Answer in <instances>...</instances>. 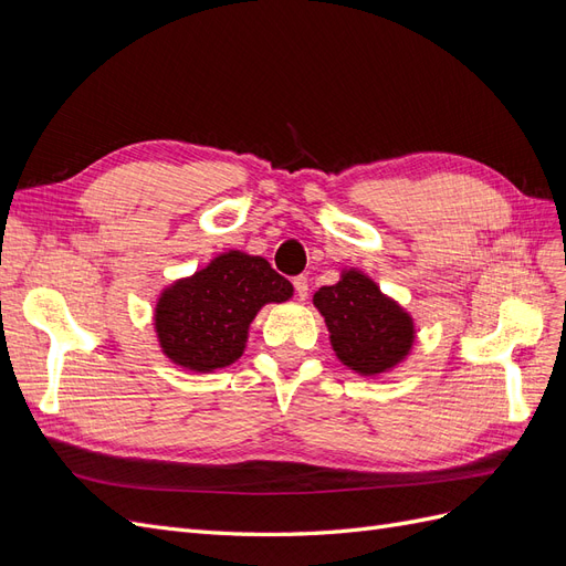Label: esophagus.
<instances>
[{
	"mask_svg": "<svg viewBox=\"0 0 566 566\" xmlns=\"http://www.w3.org/2000/svg\"><path fill=\"white\" fill-rule=\"evenodd\" d=\"M293 285H295V295L300 300H306V295H310V281H306V276H295Z\"/></svg>",
	"mask_w": 566,
	"mask_h": 566,
	"instance_id": "esophagus-1",
	"label": "esophagus"
}]
</instances>
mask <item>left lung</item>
Returning a JSON list of instances; mask_svg holds the SVG:
<instances>
[{
    "mask_svg": "<svg viewBox=\"0 0 566 566\" xmlns=\"http://www.w3.org/2000/svg\"><path fill=\"white\" fill-rule=\"evenodd\" d=\"M314 304L337 358L356 373H385L413 345V321L364 273L347 271L339 283L318 287Z\"/></svg>",
    "mask_w": 566,
    "mask_h": 566,
    "instance_id": "left-lung-1",
    "label": "left lung"
}]
</instances>
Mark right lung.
<instances>
[{
	"mask_svg": "<svg viewBox=\"0 0 566 566\" xmlns=\"http://www.w3.org/2000/svg\"><path fill=\"white\" fill-rule=\"evenodd\" d=\"M290 295L293 285L262 256L221 254L163 293L156 310L163 352L191 370L224 368L243 354L256 312Z\"/></svg>",
	"mask_w": 566,
	"mask_h": 566,
	"instance_id": "add662e5",
	"label": "right lung"
}]
</instances>
